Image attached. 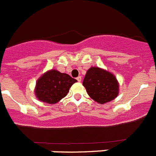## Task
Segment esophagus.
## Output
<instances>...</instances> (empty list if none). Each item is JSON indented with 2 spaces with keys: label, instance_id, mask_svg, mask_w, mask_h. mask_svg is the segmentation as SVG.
<instances>
[{
  "label": "esophagus",
  "instance_id": "34e87169",
  "mask_svg": "<svg viewBox=\"0 0 156 156\" xmlns=\"http://www.w3.org/2000/svg\"><path fill=\"white\" fill-rule=\"evenodd\" d=\"M76 80H77V81H78V82H80L81 80H82V78H81V76H78L76 78Z\"/></svg>",
  "mask_w": 156,
  "mask_h": 156
}]
</instances>
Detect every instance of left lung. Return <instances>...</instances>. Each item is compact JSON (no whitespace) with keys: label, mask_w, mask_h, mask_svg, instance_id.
<instances>
[{"label":"left lung","mask_w":156,"mask_h":156,"mask_svg":"<svg viewBox=\"0 0 156 156\" xmlns=\"http://www.w3.org/2000/svg\"><path fill=\"white\" fill-rule=\"evenodd\" d=\"M83 85L88 95L99 104L114 100L119 92V82L115 75L99 67H90L87 71Z\"/></svg>","instance_id":"8db88e82"}]
</instances>
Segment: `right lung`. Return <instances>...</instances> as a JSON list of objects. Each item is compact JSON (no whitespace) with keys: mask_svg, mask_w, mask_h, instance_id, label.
<instances>
[{"mask_svg":"<svg viewBox=\"0 0 156 156\" xmlns=\"http://www.w3.org/2000/svg\"><path fill=\"white\" fill-rule=\"evenodd\" d=\"M76 80L56 69H51L43 74L36 82L37 98L46 104L55 105L62 100L69 91V88Z\"/></svg>","mask_w":156,"mask_h":156,"instance_id":"add662e5","label":"right lung"}]
</instances>
